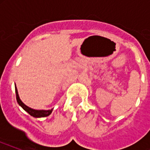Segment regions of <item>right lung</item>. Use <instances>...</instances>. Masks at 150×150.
Returning <instances> with one entry per match:
<instances>
[{"instance_id": "right-lung-1", "label": "right lung", "mask_w": 150, "mask_h": 150, "mask_svg": "<svg viewBox=\"0 0 150 150\" xmlns=\"http://www.w3.org/2000/svg\"><path fill=\"white\" fill-rule=\"evenodd\" d=\"M15 93H16V100L19 106L22 107V109L25 110V111L29 114L31 116L34 117H44L49 116L53 111V109L51 110H35L33 109L31 107H29L28 106L25 104L24 103L22 102V100H20V97L18 96V89L15 86Z\"/></svg>"}]
</instances>
